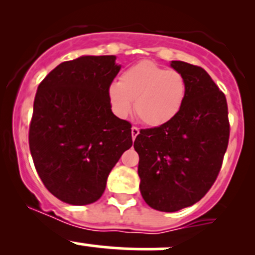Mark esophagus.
I'll return each instance as SVG.
<instances>
[{"mask_svg":"<svg viewBox=\"0 0 255 255\" xmlns=\"http://www.w3.org/2000/svg\"><path fill=\"white\" fill-rule=\"evenodd\" d=\"M138 134H139V128L132 127V139L134 140L135 138H137Z\"/></svg>","mask_w":255,"mask_h":255,"instance_id":"esophagus-1","label":"esophagus"}]
</instances>
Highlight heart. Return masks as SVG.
<instances>
[{"mask_svg":"<svg viewBox=\"0 0 255 255\" xmlns=\"http://www.w3.org/2000/svg\"><path fill=\"white\" fill-rule=\"evenodd\" d=\"M187 95L186 80L175 70H168L144 60L130 66L109 87L113 112L126 117L134 101V111L149 127H160L176 117Z\"/></svg>","mask_w":255,"mask_h":255,"instance_id":"1","label":"heart"}]
</instances>
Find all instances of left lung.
<instances>
[{
    "label": "left lung",
    "instance_id": "left-lung-1",
    "mask_svg": "<svg viewBox=\"0 0 255 255\" xmlns=\"http://www.w3.org/2000/svg\"><path fill=\"white\" fill-rule=\"evenodd\" d=\"M170 66L186 80V100L173 121L142 129L134 140L140 194L146 205L163 212L191 206L206 195L230 138L226 96L211 76L185 61Z\"/></svg>",
    "mask_w": 255,
    "mask_h": 255
}]
</instances>
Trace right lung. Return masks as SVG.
<instances>
[{"instance_id":"add662e5","label":"right lung","mask_w":255,"mask_h":255,"mask_svg":"<svg viewBox=\"0 0 255 255\" xmlns=\"http://www.w3.org/2000/svg\"><path fill=\"white\" fill-rule=\"evenodd\" d=\"M120 69L115 55H84L59 64L38 86L30 154L45 187L69 205L97 201L133 144L132 126L113 115L109 99Z\"/></svg>"}]
</instances>
